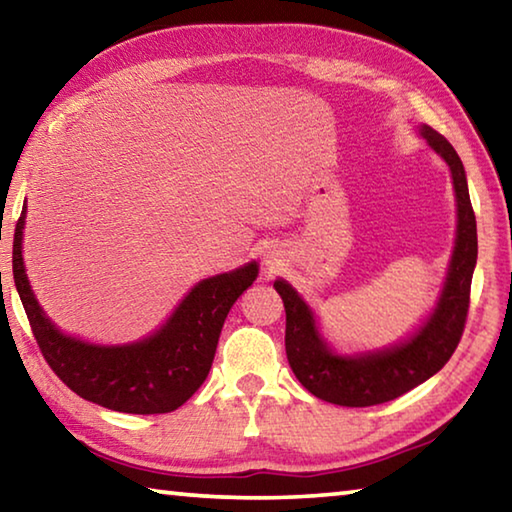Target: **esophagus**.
Here are the masks:
<instances>
[{
  "instance_id": "34e87169",
  "label": "esophagus",
  "mask_w": 512,
  "mask_h": 512,
  "mask_svg": "<svg viewBox=\"0 0 512 512\" xmlns=\"http://www.w3.org/2000/svg\"><path fill=\"white\" fill-rule=\"evenodd\" d=\"M266 266H268V271H275V268L280 266V259H277L275 255H266Z\"/></svg>"
}]
</instances>
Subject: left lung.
<instances>
[{
	"instance_id": "1",
	"label": "left lung",
	"mask_w": 512,
	"mask_h": 512,
	"mask_svg": "<svg viewBox=\"0 0 512 512\" xmlns=\"http://www.w3.org/2000/svg\"><path fill=\"white\" fill-rule=\"evenodd\" d=\"M420 133L436 153L449 164L456 189L458 228L456 246L449 264L447 282L436 311L411 341L397 348L366 354V357H339L320 339L311 309L284 280H275V291L282 296L287 311V359L302 386L320 400L339 406H375L409 393L422 381L445 366L461 341L470 287L476 264V216L467 192L463 162L443 135L431 126Z\"/></svg>"
}]
</instances>
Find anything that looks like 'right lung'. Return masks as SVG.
<instances>
[{
    "label": "right lung",
    "instance_id": "right-lung-1",
    "mask_svg": "<svg viewBox=\"0 0 512 512\" xmlns=\"http://www.w3.org/2000/svg\"><path fill=\"white\" fill-rule=\"evenodd\" d=\"M24 207L13 237V277L42 357L83 400L121 413H169L192 397L212 368L228 311L257 277V264L198 282L167 325L121 348L90 345L49 323L33 298L22 262Z\"/></svg>",
    "mask_w": 512,
    "mask_h": 512
}]
</instances>
